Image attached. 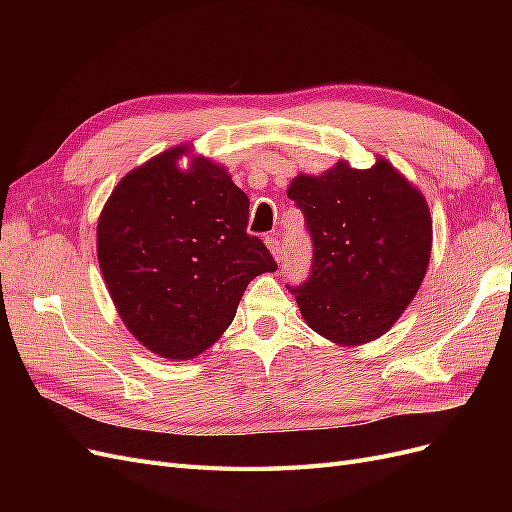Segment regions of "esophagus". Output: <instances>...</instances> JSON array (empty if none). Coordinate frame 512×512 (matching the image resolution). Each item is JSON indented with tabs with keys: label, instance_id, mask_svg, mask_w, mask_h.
Listing matches in <instances>:
<instances>
[{
	"label": "esophagus",
	"instance_id": "1",
	"mask_svg": "<svg viewBox=\"0 0 512 512\" xmlns=\"http://www.w3.org/2000/svg\"><path fill=\"white\" fill-rule=\"evenodd\" d=\"M265 243H267V247L271 250V254H273V258L277 260V262H282L284 260V247H282V243L277 241V237H265Z\"/></svg>",
	"mask_w": 512,
	"mask_h": 512
}]
</instances>
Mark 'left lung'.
<instances>
[{
	"mask_svg": "<svg viewBox=\"0 0 512 512\" xmlns=\"http://www.w3.org/2000/svg\"><path fill=\"white\" fill-rule=\"evenodd\" d=\"M288 198L314 245L309 277L288 286L307 327L339 346L374 342L404 314L431 254L425 196L393 164L356 170L337 162L294 177Z\"/></svg>",
	"mask_w": 512,
	"mask_h": 512,
	"instance_id": "left-lung-1",
	"label": "left lung"
}]
</instances>
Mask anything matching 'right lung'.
Masks as SVG:
<instances>
[{
    "instance_id": "add662e5",
    "label": "right lung",
    "mask_w": 512,
    "mask_h": 512,
    "mask_svg": "<svg viewBox=\"0 0 512 512\" xmlns=\"http://www.w3.org/2000/svg\"><path fill=\"white\" fill-rule=\"evenodd\" d=\"M173 147L123 177L98 220V262L128 331L164 359L205 352L271 252L247 235L250 200L226 168Z\"/></svg>"
}]
</instances>
